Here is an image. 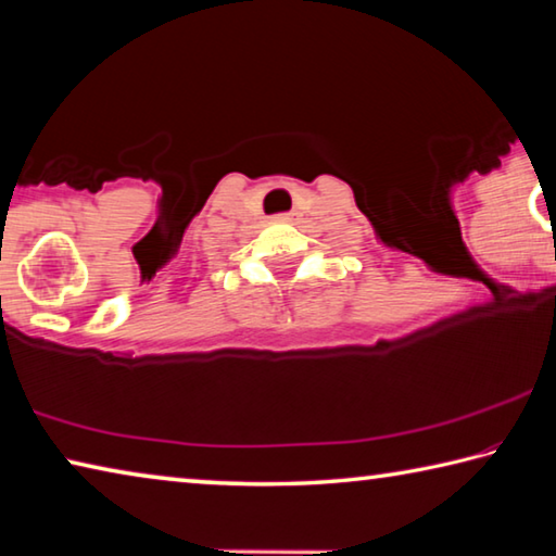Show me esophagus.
I'll return each mask as SVG.
<instances>
[{"instance_id":"obj_1","label":"esophagus","mask_w":556,"mask_h":556,"mask_svg":"<svg viewBox=\"0 0 556 556\" xmlns=\"http://www.w3.org/2000/svg\"><path fill=\"white\" fill-rule=\"evenodd\" d=\"M294 215L296 213H285V215H279V220H287L289 223V220H294Z\"/></svg>"}]
</instances>
